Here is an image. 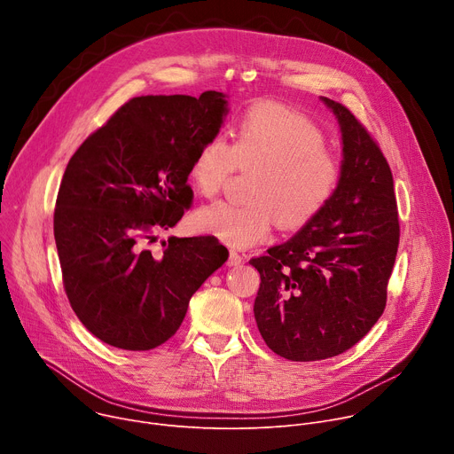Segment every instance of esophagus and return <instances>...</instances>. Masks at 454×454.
<instances>
[{
	"instance_id": "34e87169",
	"label": "esophagus",
	"mask_w": 454,
	"mask_h": 454,
	"mask_svg": "<svg viewBox=\"0 0 454 454\" xmlns=\"http://www.w3.org/2000/svg\"><path fill=\"white\" fill-rule=\"evenodd\" d=\"M244 262V256L242 254H239L237 251H230V256H228V266H239V264H242Z\"/></svg>"
}]
</instances>
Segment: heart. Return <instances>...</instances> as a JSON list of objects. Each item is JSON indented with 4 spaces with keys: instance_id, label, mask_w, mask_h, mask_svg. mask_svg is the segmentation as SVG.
<instances>
[{
    "instance_id": "1",
    "label": "heart",
    "mask_w": 454,
    "mask_h": 454,
    "mask_svg": "<svg viewBox=\"0 0 454 454\" xmlns=\"http://www.w3.org/2000/svg\"><path fill=\"white\" fill-rule=\"evenodd\" d=\"M309 118L273 104H258L239 120L231 145L223 137L205 140L190 163V179L205 198H215L235 168H256L249 203H212L193 215L203 233L231 247L266 240L275 223L296 231L314 223L341 184L340 158Z\"/></svg>"
}]
</instances>
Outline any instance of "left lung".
<instances>
[{"label": "left lung", "mask_w": 454, "mask_h": 454, "mask_svg": "<svg viewBox=\"0 0 454 454\" xmlns=\"http://www.w3.org/2000/svg\"><path fill=\"white\" fill-rule=\"evenodd\" d=\"M343 177L329 208L287 242L251 258L261 273L253 312L266 345L291 361L343 354L386 307L401 226L394 176L366 127L340 102Z\"/></svg>", "instance_id": "left-lung-1"}]
</instances>
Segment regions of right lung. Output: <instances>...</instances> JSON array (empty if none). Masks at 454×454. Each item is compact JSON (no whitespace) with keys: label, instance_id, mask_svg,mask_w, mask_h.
<instances>
[{"label":"right lung","instance_id":"right-lung-1","mask_svg":"<svg viewBox=\"0 0 454 454\" xmlns=\"http://www.w3.org/2000/svg\"><path fill=\"white\" fill-rule=\"evenodd\" d=\"M226 98L205 91L137 97L91 133L64 170L53 212L62 284L82 325L123 350H151L176 334L192 294L228 249L212 235L154 233L192 207L190 163L217 137Z\"/></svg>","mask_w":454,"mask_h":454}]
</instances>
